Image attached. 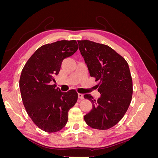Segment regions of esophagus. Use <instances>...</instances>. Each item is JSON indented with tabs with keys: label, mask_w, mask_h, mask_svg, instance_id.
Listing matches in <instances>:
<instances>
[{
	"label": "esophagus",
	"mask_w": 158,
	"mask_h": 158,
	"mask_svg": "<svg viewBox=\"0 0 158 158\" xmlns=\"http://www.w3.org/2000/svg\"><path fill=\"white\" fill-rule=\"evenodd\" d=\"M78 98L79 99H84V95L82 94H80V93H78Z\"/></svg>",
	"instance_id": "esophagus-1"
}]
</instances>
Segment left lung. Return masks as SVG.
Wrapping results in <instances>:
<instances>
[{"mask_svg": "<svg viewBox=\"0 0 158 158\" xmlns=\"http://www.w3.org/2000/svg\"><path fill=\"white\" fill-rule=\"evenodd\" d=\"M79 50L89 74L99 81L100 97L95 100L84 95L92 109L84 116L87 125L95 129L107 130L121 120L130 106L132 80L125 59L111 47L89 40L78 41Z\"/></svg>", "mask_w": 158, "mask_h": 158, "instance_id": "left-lung-1", "label": "left lung"}]
</instances>
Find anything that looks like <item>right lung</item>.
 I'll list each match as a JSON object with an SVG mask.
<instances>
[{"label": "right lung", "mask_w": 158, "mask_h": 158, "mask_svg": "<svg viewBox=\"0 0 158 158\" xmlns=\"http://www.w3.org/2000/svg\"><path fill=\"white\" fill-rule=\"evenodd\" d=\"M76 40H61L42 45L23 68L20 85L22 102L33 122L47 132L61 130L68 121V113L78 99L74 89L62 92L55 84L63 60L78 49Z\"/></svg>", "instance_id": "obj_1"}]
</instances>
